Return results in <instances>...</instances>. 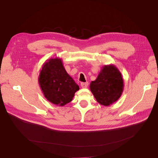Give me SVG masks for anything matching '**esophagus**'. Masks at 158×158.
<instances>
[{
  "label": "esophagus",
  "mask_w": 158,
  "mask_h": 158,
  "mask_svg": "<svg viewBox=\"0 0 158 158\" xmlns=\"http://www.w3.org/2000/svg\"><path fill=\"white\" fill-rule=\"evenodd\" d=\"M81 86L82 88H86L88 87V83L86 82H81Z\"/></svg>",
  "instance_id": "1"
}]
</instances>
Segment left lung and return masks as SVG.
<instances>
[{"instance_id": "left-lung-1", "label": "left lung", "mask_w": 158, "mask_h": 158, "mask_svg": "<svg viewBox=\"0 0 158 158\" xmlns=\"http://www.w3.org/2000/svg\"><path fill=\"white\" fill-rule=\"evenodd\" d=\"M123 87L121 72L114 64L104 65L97 79L91 82L89 85L97 101L105 106H109L118 100Z\"/></svg>"}]
</instances>
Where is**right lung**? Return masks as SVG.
Returning a JSON list of instances; mask_svg holds the SVG:
<instances>
[{
	"instance_id": "1",
	"label": "right lung",
	"mask_w": 158,
	"mask_h": 158,
	"mask_svg": "<svg viewBox=\"0 0 158 158\" xmlns=\"http://www.w3.org/2000/svg\"><path fill=\"white\" fill-rule=\"evenodd\" d=\"M38 82L47 100L63 106L71 102L79 86L66 72L60 58H51L43 64Z\"/></svg>"
}]
</instances>
